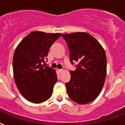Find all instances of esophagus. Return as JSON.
I'll return each mask as SVG.
<instances>
[{"mask_svg":"<svg viewBox=\"0 0 125 125\" xmlns=\"http://www.w3.org/2000/svg\"><path fill=\"white\" fill-rule=\"evenodd\" d=\"M63 71V70H58V72H59L60 73H62Z\"/></svg>","mask_w":125,"mask_h":125,"instance_id":"34e87169","label":"esophagus"}]
</instances>
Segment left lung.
<instances>
[{
    "label": "left lung",
    "instance_id": "8db88e82",
    "mask_svg": "<svg viewBox=\"0 0 125 125\" xmlns=\"http://www.w3.org/2000/svg\"><path fill=\"white\" fill-rule=\"evenodd\" d=\"M68 45L70 63L76 70L70 71L71 79L65 83L69 97L80 104L96 98L102 90L106 76V57L103 47L87 33L63 34Z\"/></svg>",
    "mask_w": 125,
    "mask_h": 125
}]
</instances>
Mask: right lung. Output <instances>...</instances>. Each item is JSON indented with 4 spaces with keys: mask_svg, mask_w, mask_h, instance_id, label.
<instances>
[{
    "mask_svg": "<svg viewBox=\"0 0 125 125\" xmlns=\"http://www.w3.org/2000/svg\"><path fill=\"white\" fill-rule=\"evenodd\" d=\"M60 33L33 31L26 36L15 49L12 68L16 85L29 102L41 103L52 96L57 82L53 69L46 66L45 60Z\"/></svg>",
    "mask_w": 125,
    "mask_h": 125,
    "instance_id": "right-lung-1",
    "label": "right lung"
}]
</instances>
